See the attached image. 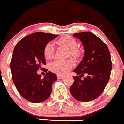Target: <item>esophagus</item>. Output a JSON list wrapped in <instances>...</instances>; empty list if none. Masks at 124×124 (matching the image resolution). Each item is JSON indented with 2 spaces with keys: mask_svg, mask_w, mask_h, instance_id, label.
<instances>
[{
  "mask_svg": "<svg viewBox=\"0 0 124 124\" xmlns=\"http://www.w3.org/2000/svg\"><path fill=\"white\" fill-rule=\"evenodd\" d=\"M64 77L63 76H60V75H57V78L58 79H62Z\"/></svg>",
  "mask_w": 124,
  "mask_h": 124,
  "instance_id": "esophagus-1",
  "label": "esophagus"
}]
</instances>
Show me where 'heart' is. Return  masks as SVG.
Wrapping results in <instances>:
<instances>
[{
    "label": "heart",
    "instance_id": "obj_1",
    "mask_svg": "<svg viewBox=\"0 0 124 124\" xmlns=\"http://www.w3.org/2000/svg\"><path fill=\"white\" fill-rule=\"evenodd\" d=\"M58 46H64L68 49V55L74 60H78L82 56V51L77 46V41L73 37L65 35L55 41ZM55 48L53 44L48 43L44 49V54L46 59H52L54 57ZM73 64L70 60L54 61L51 62L49 69L52 72L59 75H64L73 67Z\"/></svg>",
    "mask_w": 124,
    "mask_h": 124
}]
</instances>
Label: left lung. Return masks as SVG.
Segmentation results:
<instances>
[{"instance_id": "obj_1", "label": "left lung", "mask_w": 124, "mask_h": 124, "mask_svg": "<svg viewBox=\"0 0 124 124\" xmlns=\"http://www.w3.org/2000/svg\"><path fill=\"white\" fill-rule=\"evenodd\" d=\"M73 35L81 41L85 55L73 70L77 76L73 78L74 83L70 91L78 101L89 102L98 98L108 83L112 70L110 52L103 41L90 32ZM84 74L87 76L81 79Z\"/></svg>"}]
</instances>
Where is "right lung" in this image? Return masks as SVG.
<instances>
[{"instance_id":"add662e5","label":"right lung","mask_w":124,"mask_h":124,"mask_svg":"<svg viewBox=\"0 0 124 124\" xmlns=\"http://www.w3.org/2000/svg\"><path fill=\"white\" fill-rule=\"evenodd\" d=\"M57 36L40 32L33 33L21 39L13 51L10 62L13 82L19 94L32 103L47 99L51 94L52 84L57 80L56 74L51 71L46 73L43 78L37 72L46 64L45 46Z\"/></svg>"}]
</instances>
